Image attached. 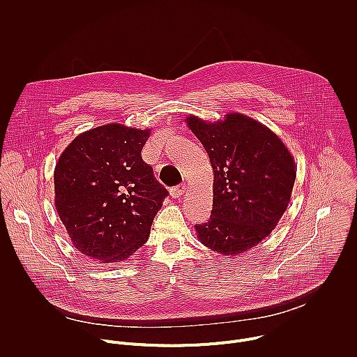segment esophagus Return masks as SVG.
Returning a JSON list of instances; mask_svg holds the SVG:
<instances>
[{"instance_id": "esophagus-1", "label": "esophagus", "mask_w": 357, "mask_h": 357, "mask_svg": "<svg viewBox=\"0 0 357 357\" xmlns=\"http://www.w3.org/2000/svg\"><path fill=\"white\" fill-rule=\"evenodd\" d=\"M185 190H186V185H179V186L172 188L171 192H169V195H171L172 199H178V197H181V196L183 195Z\"/></svg>"}]
</instances>
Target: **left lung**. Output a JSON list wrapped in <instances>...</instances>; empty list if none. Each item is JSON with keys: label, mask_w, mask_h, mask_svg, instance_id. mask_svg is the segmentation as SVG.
I'll return each instance as SVG.
<instances>
[{"label": "left lung", "mask_w": 357, "mask_h": 357, "mask_svg": "<svg viewBox=\"0 0 357 357\" xmlns=\"http://www.w3.org/2000/svg\"><path fill=\"white\" fill-rule=\"evenodd\" d=\"M208 152L213 168V211L195 226L197 238L225 257L256 247L285 213L296 165L282 139L267 126L241 113L218 121L183 119Z\"/></svg>", "instance_id": "left-lung-1"}]
</instances>
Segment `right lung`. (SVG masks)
Masks as SVG:
<instances>
[{
	"label": "right lung",
	"mask_w": 357,
	"mask_h": 357,
	"mask_svg": "<svg viewBox=\"0 0 357 357\" xmlns=\"http://www.w3.org/2000/svg\"><path fill=\"white\" fill-rule=\"evenodd\" d=\"M151 128L110 123L80 132L61 154L55 208L72 244L98 263L127 260L148 238L168 192L141 158Z\"/></svg>",
	"instance_id": "right-lung-1"
}]
</instances>
